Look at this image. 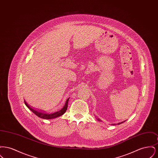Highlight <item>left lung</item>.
I'll use <instances>...</instances> for the list:
<instances>
[{"label": "left lung", "mask_w": 158, "mask_h": 158, "mask_svg": "<svg viewBox=\"0 0 158 158\" xmlns=\"http://www.w3.org/2000/svg\"><path fill=\"white\" fill-rule=\"evenodd\" d=\"M98 120L99 121H101V120H99V118H98ZM124 121H123V122H121V123H118L117 124H121V123H124ZM113 125H114V124H113Z\"/></svg>", "instance_id": "1"}]
</instances>
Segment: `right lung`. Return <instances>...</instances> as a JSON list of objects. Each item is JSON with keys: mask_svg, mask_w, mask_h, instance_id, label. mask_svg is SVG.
<instances>
[{"mask_svg": "<svg viewBox=\"0 0 158 158\" xmlns=\"http://www.w3.org/2000/svg\"><path fill=\"white\" fill-rule=\"evenodd\" d=\"M69 99V98H68V99L66 100V103H65V104L64 105V106L60 110L54 113H45V111L43 112L42 111H40V110H34V109H33V108H32L31 107H30V105H28L25 101H24V102H25V104L30 110L31 111L32 113H34L38 117L43 118V119H53V118H57L58 117H60V116L62 115L66 111L67 108H68Z\"/></svg>", "mask_w": 158, "mask_h": 158, "instance_id": "obj_1", "label": "right lung"}]
</instances>
